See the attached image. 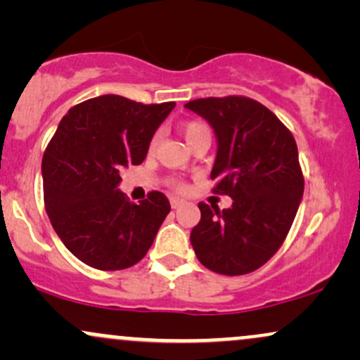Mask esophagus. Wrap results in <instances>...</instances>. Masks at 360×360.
Wrapping results in <instances>:
<instances>
[{
	"mask_svg": "<svg viewBox=\"0 0 360 360\" xmlns=\"http://www.w3.org/2000/svg\"><path fill=\"white\" fill-rule=\"evenodd\" d=\"M184 203V201L183 200H179V198H171V206H172V208H179V206L181 205H183Z\"/></svg>",
	"mask_w": 360,
	"mask_h": 360,
	"instance_id": "1",
	"label": "esophagus"
}]
</instances>
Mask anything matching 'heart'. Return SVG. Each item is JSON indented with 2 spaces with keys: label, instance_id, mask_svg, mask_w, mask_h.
<instances>
[{
  "label": "heart",
  "instance_id": "1",
  "mask_svg": "<svg viewBox=\"0 0 360 360\" xmlns=\"http://www.w3.org/2000/svg\"><path fill=\"white\" fill-rule=\"evenodd\" d=\"M181 130H183L184 139L188 140L189 146H191L198 137H201V135L210 134V128L206 127L203 122H196V120H193V122H186ZM157 142H159V135H154L150 140V146H148V150L154 152L157 148ZM172 188L177 189V191H186V189H188V184L181 179H172Z\"/></svg>",
  "mask_w": 360,
  "mask_h": 360
}]
</instances>
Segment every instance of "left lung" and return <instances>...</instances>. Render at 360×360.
Masks as SVG:
<instances>
[{
  "mask_svg": "<svg viewBox=\"0 0 360 360\" xmlns=\"http://www.w3.org/2000/svg\"><path fill=\"white\" fill-rule=\"evenodd\" d=\"M184 106L213 127V193L233 200L226 210L198 205L201 220L191 230V245L210 271L249 274L286 240L303 198L295 137L269 108L247 96L201 98Z\"/></svg>",
  "mask_w": 360,
  "mask_h": 360,
  "instance_id": "8db88e82",
  "label": "left lung"
}]
</instances>
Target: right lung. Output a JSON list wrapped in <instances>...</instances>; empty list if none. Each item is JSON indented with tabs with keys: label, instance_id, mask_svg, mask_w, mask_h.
I'll return each mask as SVG.
<instances>
[{
	"label": "right lung",
	"instance_id": "1",
	"mask_svg": "<svg viewBox=\"0 0 360 360\" xmlns=\"http://www.w3.org/2000/svg\"><path fill=\"white\" fill-rule=\"evenodd\" d=\"M174 101L143 105L103 94L72 106L42 159L44 203L69 250L100 271H120L146 257L171 212L166 194L130 203L120 172L146 159L150 140Z\"/></svg>",
	"mask_w": 360,
	"mask_h": 360
}]
</instances>
